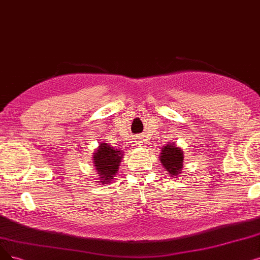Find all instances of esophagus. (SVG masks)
I'll return each instance as SVG.
<instances>
[{
    "label": "esophagus",
    "instance_id": "esophagus-1",
    "mask_svg": "<svg viewBox=\"0 0 260 260\" xmlns=\"http://www.w3.org/2000/svg\"><path fill=\"white\" fill-rule=\"evenodd\" d=\"M142 143H143V141L141 140L140 137H137L136 139H134V145H138V146H141Z\"/></svg>",
    "mask_w": 260,
    "mask_h": 260
}]
</instances>
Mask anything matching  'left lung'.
Here are the masks:
<instances>
[{"label": "left lung", "instance_id": "left-lung-1", "mask_svg": "<svg viewBox=\"0 0 260 260\" xmlns=\"http://www.w3.org/2000/svg\"><path fill=\"white\" fill-rule=\"evenodd\" d=\"M159 159L166 173L174 178H177L183 169V152L180 147L173 143L166 144L161 148Z\"/></svg>", "mask_w": 260, "mask_h": 260}]
</instances>
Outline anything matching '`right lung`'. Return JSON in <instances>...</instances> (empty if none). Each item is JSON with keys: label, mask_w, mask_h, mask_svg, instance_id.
Returning <instances> with one entry per match:
<instances>
[{"label": "right lung", "mask_w": 260, "mask_h": 260, "mask_svg": "<svg viewBox=\"0 0 260 260\" xmlns=\"http://www.w3.org/2000/svg\"><path fill=\"white\" fill-rule=\"evenodd\" d=\"M124 152L108 143H100L97 149L92 154V163L95 165V171L99 176L100 184L110 183L118 172L119 164L122 160Z\"/></svg>", "instance_id": "add662e5"}]
</instances>
